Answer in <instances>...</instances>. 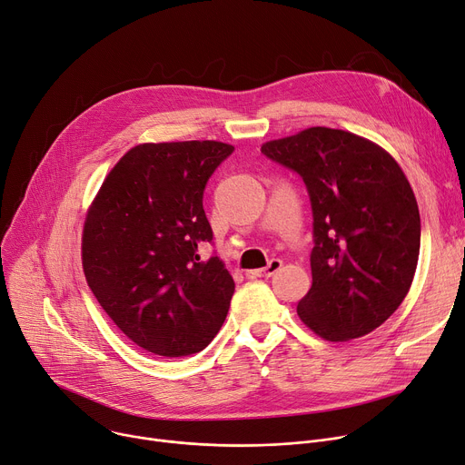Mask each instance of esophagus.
Masks as SVG:
<instances>
[{
    "label": "esophagus",
    "mask_w": 465,
    "mask_h": 465,
    "mask_svg": "<svg viewBox=\"0 0 465 465\" xmlns=\"http://www.w3.org/2000/svg\"><path fill=\"white\" fill-rule=\"evenodd\" d=\"M281 266H282V261H281V259H272V261L268 262V266H266V268L249 272V275H252V277H272V275H273Z\"/></svg>",
    "instance_id": "obj_1"
}]
</instances>
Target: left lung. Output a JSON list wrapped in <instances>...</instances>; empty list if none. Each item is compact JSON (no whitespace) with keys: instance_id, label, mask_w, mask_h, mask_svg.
Masks as SVG:
<instances>
[{"instance_id":"1","label":"left lung","mask_w":465,"mask_h":465,"mask_svg":"<svg viewBox=\"0 0 465 465\" xmlns=\"http://www.w3.org/2000/svg\"><path fill=\"white\" fill-rule=\"evenodd\" d=\"M261 153L298 173L311 199L312 284L300 318L333 342L374 331L404 302L417 268L420 218L406 174L372 141L324 126Z\"/></svg>"}]
</instances>
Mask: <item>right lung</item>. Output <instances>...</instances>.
Segmentation results:
<instances>
[{"mask_svg":"<svg viewBox=\"0 0 465 465\" xmlns=\"http://www.w3.org/2000/svg\"><path fill=\"white\" fill-rule=\"evenodd\" d=\"M234 147L220 141L145 143L105 176L87 212L82 261L89 289L117 328L156 355H192L225 322L234 281L212 243L208 178Z\"/></svg>","mask_w":465,"mask_h":465,"instance_id":"obj_1","label":"right lung"}]
</instances>
